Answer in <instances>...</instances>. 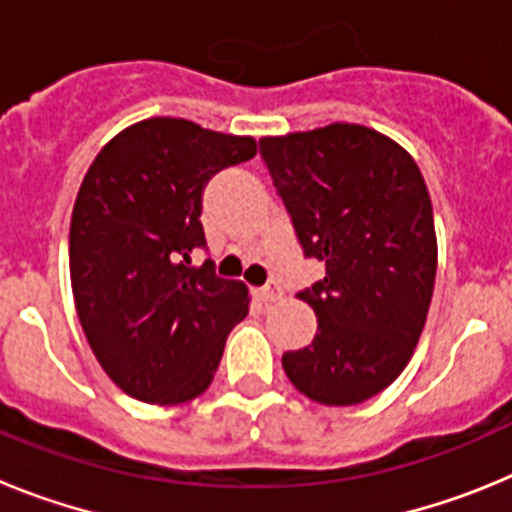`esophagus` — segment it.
<instances>
[{
  "label": "esophagus",
  "instance_id": "34e87169",
  "mask_svg": "<svg viewBox=\"0 0 512 512\" xmlns=\"http://www.w3.org/2000/svg\"><path fill=\"white\" fill-rule=\"evenodd\" d=\"M256 297H259L261 302H277L282 300V287H279L277 282H269L264 284V287L256 289Z\"/></svg>",
  "mask_w": 512,
  "mask_h": 512
}]
</instances>
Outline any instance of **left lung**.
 Instances as JSON below:
<instances>
[{"instance_id": "left-lung-1", "label": "left lung", "mask_w": 512, "mask_h": 512, "mask_svg": "<svg viewBox=\"0 0 512 512\" xmlns=\"http://www.w3.org/2000/svg\"><path fill=\"white\" fill-rule=\"evenodd\" d=\"M259 146L302 251L325 261V277L297 295L318 333L282 356L284 372L320 405H359L400 377L423 333L438 264L431 194L413 156L364 125Z\"/></svg>"}]
</instances>
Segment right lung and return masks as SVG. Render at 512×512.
Returning a JSON list of instances; mask_svg holds the SVG:
<instances>
[{
    "label": "right lung",
    "instance_id": "1",
    "mask_svg": "<svg viewBox=\"0 0 512 512\" xmlns=\"http://www.w3.org/2000/svg\"><path fill=\"white\" fill-rule=\"evenodd\" d=\"M256 140L182 117L140 120L97 153L74 202L71 289L89 346L125 395L179 405L210 387L228 333L248 315L243 282L217 277L202 192Z\"/></svg>",
    "mask_w": 512,
    "mask_h": 512
}]
</instances>
